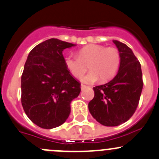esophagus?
<instances>
[{"mask_svg":"<svg viewBox=\"0 0 159 159\" xmlns=\"http://www.w3.org/2000/svg\"><path fill=\"white\" fill-rule=\"evenodd\" d=\"M86 88H87V86L84 85V84H81V90H84V89H86Z\"/></svg>","mask_w":159,"mask_h":159,"instance_id":"esophagus-1","label":"esophagus"}]
</instances>
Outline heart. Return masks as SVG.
<instances>
[{"instance_id":"b5f03b06","label":"heart","mask_w":159,"mask_h":159,"mask_svg":"<svg viewBox=\"0 0 159 159\" xmlns=\"http://www.w3.org/2000/svg\"><path fill=\"white\" fill-rule=\"evenodd\" d=\"M64 64L73 76L79 77L85 70L90 71L81 77V81L92 84L98 81H108L113 78L120 65V54L115 47H105L98 44L87 45L79 50L78 57L68 55L64 58Z\"/></svg>"}]
</instances>
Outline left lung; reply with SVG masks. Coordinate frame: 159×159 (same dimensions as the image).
Returning a JSON list of instances; mask_svg holds the SVG:
<instances>
[{
  "label": "left lung",
  "mask_w": 159,
  "mask_h": 159,
  "mask_svg": "<svg viewBox=\"0 0 159 159\" xmlns=\"http://www.w3.org/2000/svg\"><path fill=\"white\" fill-rule=\"evenodd\" d=\"M112 42L120 54V65L112 80L93 88L95 96L89 103L93 118L106 127L128 120L138 107L143 89L141 64L132 50L120 41Z\"/></svg>",
  "instance_id": "8db88e82"
}]
</instances>
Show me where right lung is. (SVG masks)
<instances>
[{
  "mask_svg": "<svg viewBox=\"0 0 159 159\" xmlns=\"http://www.w3.org/2000/svg\"><path fill=\"white\" fill-rule=\"evenodd\" d=\"M76 46L50 39L28 55L21 75V104L32 122L39 127H59L68 118L70 102L81 92L80 83L64 64L63 51Z\"/></svg>",
  "mask_w": 159,
  "mask_h": 159,
  "instance_id": "right-lung-1",
  "label": "right lung"
}]
</instances>
